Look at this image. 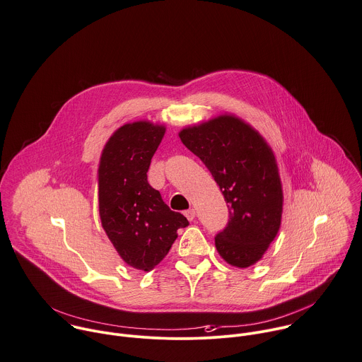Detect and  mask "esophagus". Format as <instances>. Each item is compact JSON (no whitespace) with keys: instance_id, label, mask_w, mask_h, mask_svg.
Segmentation results:
<instances>
[{"instance_id":"esophagus-1","label":"esophagus","mask_w":362,"mask_h":362,"mask_svg":"<svg viewBox=\"0 0 362 362\" xmlns=\"http://www.w3.org/2000/svg\"><path fill=\"white\" fill-rule=\"evenodd\" d=\"M185 216H186V218H187L189 221H193L194 217H196V211H194L193 209H189V210L185 211Z\"/></svg>"}]
</instances>
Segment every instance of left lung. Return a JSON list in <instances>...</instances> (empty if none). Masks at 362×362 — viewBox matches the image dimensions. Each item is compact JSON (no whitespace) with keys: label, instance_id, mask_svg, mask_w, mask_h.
<instances>
[{"label":"left lung","instance_id":"1","mask_svg":"<svg viewBox=\"0 0 362 362\" xmlns=\"http://www.w3.org/2000/svg\"><path fill=\"white\" fill-rule=\"evenodd\" d=\"M202 159L228 203L230 218L216 248L233 267L257 264L275 240L284 192L275 155L262 135L235 115H220L179 132Z\"/></svg>","mask_w":362,"mask_h":362}]
</instances>
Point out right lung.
<instances>
[{
    "instance_id": "obj_1",
    "label": "right lung",
    "mask_w": 362,
    "mask_h": 362,
    "mask_svg": "<svg viewBox=\"0 0 362 362\" xmlns=\"http://www.w3.org/2000/svg\"><path fill=\"white\" fill-rule=\"evenodd\" d=\"M166 128L136 121L107 141L98 165L101 226L124 262L152 271L169 252L187 218L172 211L148 183L146 172Z\"/></svg>"
}]
</instances>
